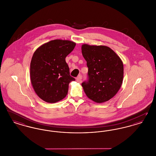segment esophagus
<instances>
[{
  "mask_svg": "<svg viewBox=\"0 0 156 156\" xmlns=\"http://www.w3.org/2000/svg\"><path fill=\"white\" fill-rule=\"evenodd\" d=\"M81 79H82L81 75H79V76H78V77H77V78H76V81L78 82V83H81V82H82Z\"/></svg>",
  "mask_w": 156,
  "mask_h": 156,
  "instance_id": "34e87169",
  "label": "esophagus"
}]
</instances>
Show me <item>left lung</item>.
Returning a JSON list of instances; mask_svg holds the SVG:
<instances>
[{
  "label": "left lung",
  "instance_id": "8db88e82",
  "mask_svg": "<svg viewBox=\"0 0 156 156\" xmlns=\"http://www.w3.org/2000/svg\"><path fill=\"white\" fill-rule=\"evenodd\" d=\"M81 50L88 68V81L82 83L86 95L98 104L110 100L118 93L123 82L122 59L105 45L83 44Z\"/></svg>",
  "mask_w": 156,
  "mask_h": 156
}]
</instances>
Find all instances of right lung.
Here are the masks:
<instances>
[{
	"mask_svg": "<svg viewBox=\"0 0 156 156\" xmlns=\"http://www.w3.org/2000/svg\"><path fill=\"white\" fill-rule=\"evenodd\" d=\"M76 43L54 40L40 46L30 63V80L37 96L48 103H55L67 96L69 82L75 78L69 75L66 61Z\"/></svg>",
	"mask_w": 156,
	"mask_h": 156,
	"instance_id": "obj_1",
	"label": "right lung"
}]
</instances>
